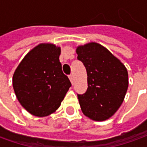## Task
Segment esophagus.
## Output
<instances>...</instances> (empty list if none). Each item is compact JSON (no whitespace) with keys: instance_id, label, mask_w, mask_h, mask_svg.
<instances>
[{"instance_id":"1","label":"esophagus","mask_w":147,"mask_h":147,"mask_svg":"<svg viewBox=\"0 0 147 147\" xmlns=\"http://www.w3.org/2000/svg\"><path fill=\"white\" fill-rule=\"evenodd\" d=\"M69 80H70V82L73 83V82H74V76L71 74V75H69Z\"/></svg>"}]
</instances>
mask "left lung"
Listing matches in <instances>:
<instances>
[{
	"label": "left lung",
	"mask_w": 147,
	"mask_h": 147,
	"mask_svg": "<svg viewBox=\"0 0 147 147\" xmlns=\"http://www.w3.org/2000/svg\"><path fill=\"white\" fill-rule=\"evenodd\" d=\"M78 59L86 68L88 88L78 95L85 116L94 121H105L121 106L128 88L125 65L99 43L88 42L76 47Z\"/></svg>",
	"instance_id": "left-lung-1"
}]
</instances>
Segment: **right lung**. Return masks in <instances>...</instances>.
<instances>
[{"label": "right lung", "mask_w": 147, "mask_h": 147, "mask_svg": "<svg viewBox=\"0 0 147 147\" xmlns=\"http://www.w3.org/2000/svg\"><path fill=\"white\" fill-rule=\"evenodd\" d=\"M60 47L40 43L21 60L13 75V88L28 113L46 117L58 110L71 87L59 62Z\"/></svg>", "instance_id": "obj_1"}]
</instances>
